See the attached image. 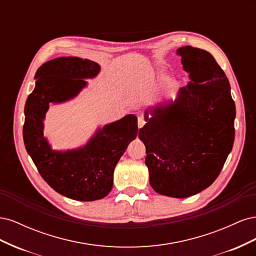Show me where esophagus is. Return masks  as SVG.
Masks as SVG:
<instances>
[{
	"label": "esophagus",
	"mask_w": 256,
	"mask_h": 256,
	"mask_svg": "<svg viewBox=\"0 0 256 256\" xmlns=\"http://www.w3.org/2000/svg\"><path fill=\"white\" fill-rule=\"evenodd\" d=\"M144 125H145L144 118H138V129H141Z\"/></svg>",
	"instance_id": "esophagus-1"
}]
</instances>
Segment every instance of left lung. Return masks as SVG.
I'll return each mask as SVG.
<instances>
[{
	"mask_svg": "<svg viewBox=\"0 0 256 256\" xmlns=\"http://www.w3.org/2000/svg\"><path fill=\"white\" fill-rule=\"evenodd\" d=\"M190 81L175 98L147 106L138 138L150 184L159 194L184 198L208 188L233 148L236 106L228 79L210 53L176 51Z\"/></svg>",
	"mask_w": 256,
	"mask_h": 256,
	"instance_id": "obj_1",
	"label": "left lung"
}]
</instances>
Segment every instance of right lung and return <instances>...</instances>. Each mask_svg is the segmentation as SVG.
I'll use <instances>...</instances> for the list:
<instances>
[{
  "label": "right lung",
  "mask_w": 256,
  "mask_h": 256,
  "mask_svg": "<svg viewBox=\"0 0 256 256\" xmlns=\"http://www.w3.org/2000/svg\"><path fill=\"white\" fill-rule=\"evenodd\" d=\"M100 69L86 58L51 60L36 72L24 106L23 141L38 172L60 194L83 202L104 198L112 190L114 168L138 134L136 116L128 114L98 127L86 143L66 150L53 148L44 136V120L51 106L74 99Z\"/></svg>",
  "instance_id": "obj_1"
}]
</instances>
